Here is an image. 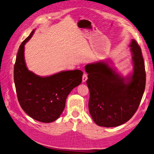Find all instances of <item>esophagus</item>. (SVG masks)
Here are the masks:
<instances>
[{"instance_id": "1", "label": "esophagus", "mask_w": 154, "mask_h": 154, "mask_svg": "<svg viewBox=\"0 0 154 154\" xmlns=\"http://www.w3.org/2000/svg\"><path fill=\"white\" fill-rule=\"evenodd\" d=\"M87 79H88V75H87V74L84 73L83 75H82V82H86V80H87Z\"/></svg>"}]
</instances>
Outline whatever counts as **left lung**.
<instances>
[{
	"instance_id": "obj_1",
	"label": "left lung",
	"mask_w": 154,
	"mask_h": 154,
	"mask_svg": "<svg viewBox=\"0 0 154 154\" xmlns=\"http://www.w3.org/2000/svg\"><path fill=\"white\" fill-rule=\"evenodd\" d=\"M131 51L133 73L128 77L117 73L105 62L87 64L86 84L89 89L88 109L95 123L116 127L134 115L140 105L146 85L144 59L140 46L132 39Z\"/></svg>"
}]
</instances>
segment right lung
<instances>
[{"mask_svg":"<svg viewBox=\"0 0 154 154\" xmlns=\"http://www.w3.org/2000/svg\"><path fill=\"white\" fill-rule=\"evenodd\" d=\"M34 30L19 46L14 65V82L19 103L27 115L37 121L49 123L64 111L67 96L82 82V71H63L49 77H39L27 69L25 45Z\"/></svg>","mask_w":154,"mask_h":154,"instance_id":"right-lung-1","label":"right lung"}]
</instances>
